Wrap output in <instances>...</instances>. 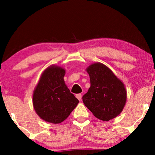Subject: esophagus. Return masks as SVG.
I'll use <instances>...</instances> for the list:
<instances>
[{
  "label": "esophagus",
  "instance_id": "34e87169",
  "mask_svg": "<svg viewBox=\"0 0 155 155\" xmlns=\"http://www.w3.org/2000/svg\"><path fill=\"white\" fill-rule=\"evenodd\" d=\"M76 97H77V98L79 100V101H81V98H82V94H77V95H76Z\"/></svg>",
  "mask_w": 155,
  "mask_h": 155
}]
</instances>
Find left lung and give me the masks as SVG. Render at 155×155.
<instances>
[{"label":"left lung","mask_w":155,"mask_h":155,"mask_svg":"<svg viewBox=\"0 0 155 155\" xmlns=\"http://www.w3.org/2000/svg\"><path fill=\"white\" fill-rule=\"evenodd\" d=\"M90 87L83 96V102L94 116L109 121L119 115L127 103V89L111 69L100 62L86 68Z\"/></svg>","instance_id":"8db88e82"}]
</instances>
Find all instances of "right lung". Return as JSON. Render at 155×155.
Wrapping results in <instances>:
<instances>
[{
    "mask_svg": "<svg viewBox=\"0 0 155 155\" xmlns=\"http://www.w3.org/2000/svg\"><path fill=\"white\" fill-rule=\"evenodd\" d=\"M65 74L64 68L50 65L44 70L34 89V109L47 122L59 124L64 121L79 103L65 85Z\"/></svg>",
    "mask_w": 155,
    "mask_h": 155,
    "instance_id": "obj_1",
    "label": "right lung"
}]
</instances>
